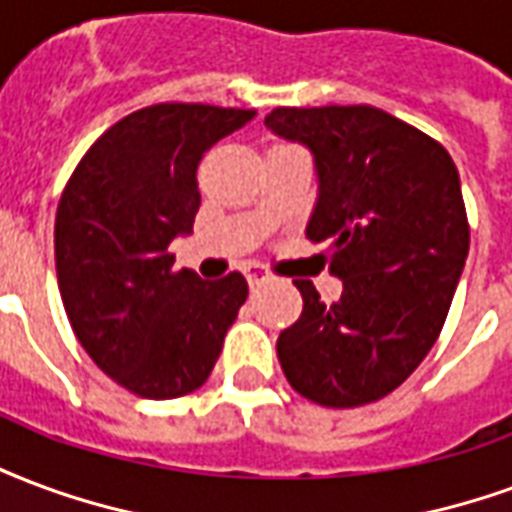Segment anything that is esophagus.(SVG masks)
<instances>
[{"mask_svg": "<svg viewBox=\"0 0 512 512\" xmlns=\"http://www.w3.org/2000/svg\"><path fill=\"white\" fill-rule=\"evenodd\" d=\"M244 276H246V282H249V287H252V290H255V287L260 285V282H266V274H263V271H260V268H257V266L244 268Z\"/></svg>", "mask_w": 512, "mask_h": 512, "instance_id": "34e87169", "label": "esophagus"}]
</instances>
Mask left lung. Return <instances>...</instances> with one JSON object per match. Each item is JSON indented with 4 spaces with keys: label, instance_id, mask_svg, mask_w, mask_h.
<instances>
[{
    "label": "left lung",
    "instance_id": "8db88e82",
    "mask_svg": "<svg viewBox=\"0 0 512 512\" xmlns=\"http://www.w3.org/2000/svg\"><path fill=\"white\" fill-rule=\"evenodd\" d=\"M266 127L312 151L320 195L306 225L328 241L336 304L295 279L304 312L279 333L287 382L323 407L396 391L429 355L469 252L458 170L442 143L372 105L274 108Z\"/></svg>",
    "mask_w": 512,
    "mask_h": 512
}]
</instances>
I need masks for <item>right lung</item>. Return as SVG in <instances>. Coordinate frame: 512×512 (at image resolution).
I'll list each match as a JSON object with an SVG mask.
<instances>
[{
    "mask_svg": "<svg viewBox=\"0 0 512 512\" xmlns=\"http://www.w3.org/2000/svg\"><path fill=\"white\" fill-rule=\"evenodd\" d=\"M255 111L160 102L102 132L56 208V279L78 342L140 399H179L208 380L249 295L238 271L217 282L173 271L168 246L192 233L198 165Z\"/></svg>",
    "mask_w": 512,
    "mask_h": 512,
    "instance_id": "obj_1",
    "label": "right lung"
}]
</instances>
